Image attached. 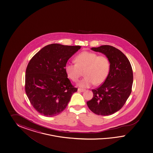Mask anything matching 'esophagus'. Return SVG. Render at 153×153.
<instances>
[{
  "label": "esophagus",
  "instance_id": "34e87169",
  "mask_svg": "<svg viewBox=\"0 0 153 153\" xmlns=\"http://www.w3.org/2000/svg\"><path fill=\"white\" fill-rule=\"evenodd\" d=\"M78 91H79V92H84L85 91V89H82V88H78Z\"/></svg>",
  "mask_w": 153,
  "mask_h": 153
}]
</instances>
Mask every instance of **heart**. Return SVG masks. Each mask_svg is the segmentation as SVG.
Here are the masks:
<instances>
[{"instance_id": "obj_1", "label": "heart", "mask_w": 153, "mask_h": 153, "mask_svg": "<svg viewBox=\"0 0 153 153\" xmlns=\"http://www.w3.org/2000/svg\"><path fill=\"white\" fill-rule=\"evenodd\" d=\"M76 63H67L65 71L68 77L76 82L84 72L85 77L78 82L80 88H87L94 83L97 85L102 83L107 79L110 71L111 63L106 56L83 51L75 58Z\"/></svg>"}]
</instances>
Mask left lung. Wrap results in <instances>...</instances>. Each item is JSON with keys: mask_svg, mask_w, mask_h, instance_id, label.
Masks as SVG:
<instances>
[{"mask_svg": "<svg viewBox=\"0 0 153 153\" xmlns=\"http://www.w3.org/2000/svg\"><path fill=\"white\" fill-rule=\"evenodd\" d=\"M108 57L111 63L109 73L104 83L93 89V97L87 102L95 114L109 116L123 107L132 91L133 72L130 61L119 49L111 45L92 48Z\"/></svg>", "mask_w": 153, "mask_h": 153, "instance_id": "left-lung-1", "label": "left lung"}]
</instances>
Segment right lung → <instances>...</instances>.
Returning a JSON list of instances; mask_svg holds the SVG:
<instances>
[{
    "label": "right lung",
    "mask_w": 153,
    "mask_h": 153,
    "mask_svg": "<svg viewBox=\"0 0 153 153\" xmlns=\"http://www.w3.org/2000/svg\"><path fill=\"white\" fill-rule=\"evenodd\" d=\"M80 48L51 44L30 60L26 70L25 91L31 105L42 115L60 114L77 91L67 77L65 65Z\"/></svg>",
    "instance_id": "add662e5"
}]
</instances>
